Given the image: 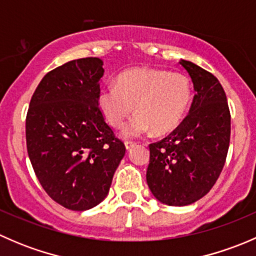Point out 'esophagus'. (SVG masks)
<instances>
[{
	"label": "esophagus",
	"mask_w": 256,
	"mask_h": 256,
	"mask_svg": "<svg viewBox=\"0 0 256 256\" xmlns=\"http://www.w3.org/2000/svg\"><path fill=\"white\" fill-rule=\"evenodd\" d=\"M125 146H126V150H131L136 146V142H134V141H126Z\"/></svg>",
	"instance_id": "34e87169"
}]
</instances>
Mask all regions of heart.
Wrapping results in <instances>:
<instances>
[{"instance_id": "1", "label": "heart", "mask_w": 256, "mask_h": 256, "mask_svg": "<svg viewBox=\"0 0 256 256\" xmlns=\"http://www.w3.org/2000/svg\"><path fill=\"white\" fill-rule=\"evenodd\" d=\"M192 86L184 74L162 69L134 68L122 72L116 85L102 88L98 95L100 112L110 126L120 128L135 112L138 115L125 130L128 138L151 131L166 134L174 130L188 112Z\"/></svg>"}]
</instances>
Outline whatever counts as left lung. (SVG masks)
Here are the masks:
<instances>
[{
	"mask_svg": "<svg viewBox=\"0 0 256 256\" xmlns=\"http://www.w3.org/2000/svg\"><path fill=\"white\" fill-rule=\"evenodd\" d=\"M194 88L188 115L164 138L150 144L146 180L152 194L168 206L197 202L212 190L226 164L230 112L226 92L212 73L180 60Z\"/></svg>",
	"mask_w": 256,
	"mask_h": 256,
	"instance_id": "8db88e82",
	"label": "left lung"
}]
</instances>
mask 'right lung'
Wrapping results in <instances>:
<instances>
[{
  "mask_svg": "<svg viewBox=\"0 0 256 256\" xmlns=\"http://www.w3.org/2000/svg\"><path fill=\"white\" fill-rule=\"evenodd\" d=\"M104 76L100 58L70 60L43 76L26 118L34 174L54 202L86 210L109 193L125 144L98 104Z\"/></svg>",
  "mask_w": 256,
  "mask_h": 256,
  "instance_id": "obj_1",
  "label": "right lung"
}]
</instances>
